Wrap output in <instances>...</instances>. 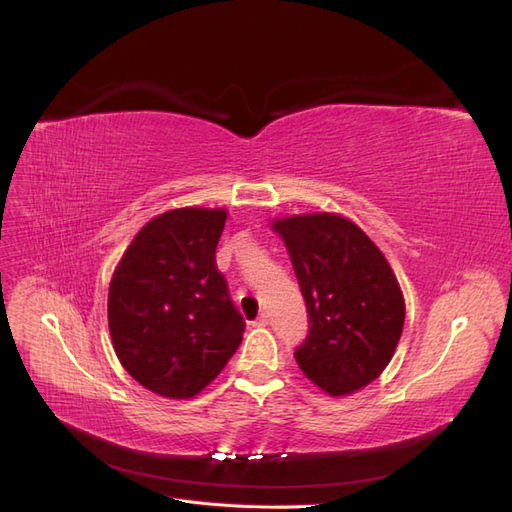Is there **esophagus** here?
I'll use <instances>...</instances> for the list:
<instances>
[{
	"label": "esophagus",
	"instance_id": "1",
	"mask_svg": "<svg viewBox=\"0 0 512 512\" xmlns=\"http://www.w3.org/2000/svg\"><path fill=\"white\" fill-rule=\"evenodd\" d=\"M269 324V316L267 314H260L256 320H254V327H267Z\"/></svg>",
	"mask_w": 512,
	"mask_h": 512
}]
</instances>
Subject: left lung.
<instances>
[{"mask_svg": "<svg viewBox=\"0 0 512 512\" xmlns=\"http://www.w3.org/2000/svg\"><path fill=\"white\" fill-rule=\"evenodd\" d=\"M309 316L294 352L301 371L331 397L374 382L391 363L404 331L406 301L380 247L339 213L273 218Z\"/></svg>", "mask_w": 512, "mask_h": 512, "instance_id": "obj_1", "label": "left lung"}]
</instances>
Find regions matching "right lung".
<instances>
[{"label":"right lung","instance_id":"add662e5","mask_svg":"<svg viewBox=\"0 0 512 512\" xmlns=\"http://www.w3.org/2000/svg\"><path fill=\"white\" fill-rule=\"evenodd\" d=\"M224 207H179L149 220L108 286L119 363L147 391L192 399L237 352L245 322L215 267Z\"/></svg>","mask_w":512,"mask_h":512}]
</instances>
